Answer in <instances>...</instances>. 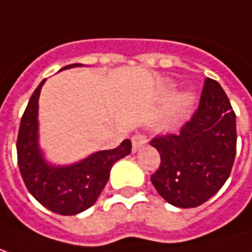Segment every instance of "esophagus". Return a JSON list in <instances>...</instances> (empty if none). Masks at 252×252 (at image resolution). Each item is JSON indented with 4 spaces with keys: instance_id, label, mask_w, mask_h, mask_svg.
Returning <instances> with one entry per match:
<instances>
[{
    "instance_id": "1",
    "label": "esophagus",
    "mask_w": 252,
    "mask_h": 252,
    "mask_svg": "<svg viewBox=\"0 0 252 252\" xmlns=\"http://www.w3.org/2000/svg\"><path fill=\"white\" fill-rule=\"evenodd\" d=\"M131 141H132V151H134V153L138 151L144 144H147V138H146V135H143V134H135V135L131 138Z\"/></svg>"
}]
</instances>
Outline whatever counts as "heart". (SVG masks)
I'll list each match as a JSON object with an SVG mask.
<instances>
[{"instance_id": "1", "label": "heart", "mask_w": 252, "mask_h": 252, "mask_svg": "<svg viewBox=\"0 0 252 252\" xmlns=\"http://www.w3.org/2000/svg\"><path fill=\"white\" fill-rule=\"evenodd\" d=\"M192 103H193V95L190 92H182L177 96H174L166 115H164L163 126L170 128V126H176L185 117V114L189 111Z\"/></svg>"}]
</instances>
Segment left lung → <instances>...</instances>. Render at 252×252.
<instances>
[{"label":"left lung","mask_w":252,"mask_h":252,"mask_svg":"<svg viewBox=\"0 0 252 252\" xmlns=\"http://www.w3.org/2000/svg\"><path fill=\"white\" fill-rule=\"evenodd\" d=\"M150 144L161 158L151 183L166 202L196 208L211 199L229 177L237 151L235 114L222 86L208 78L190 121Z\"/></svg>","instance_id":"obj_1"}]
</instances>
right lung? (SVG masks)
Instances as JSON below:
<instances>
[{"mask_svg":"<svg viewBox=\"0 0 252 252\" xmlns=\"http://www.w3.org/2000/svg\"><path fill=\"white\" fill-rule=\"evenodd\" d=\"M75 63L60 70L80 67ZM46 79L35 88L21 118L17 138V157L21 177L44 208L59 215H76L91 208L103 190L111 167L131 153V141L124 140L117 149L89 154L72 164H53L38 143V96Z\"/></svg>","mask_w":252,"mask_h":252,"instance_id":"right-lung-1","label":"right lung"}]
</instances>
